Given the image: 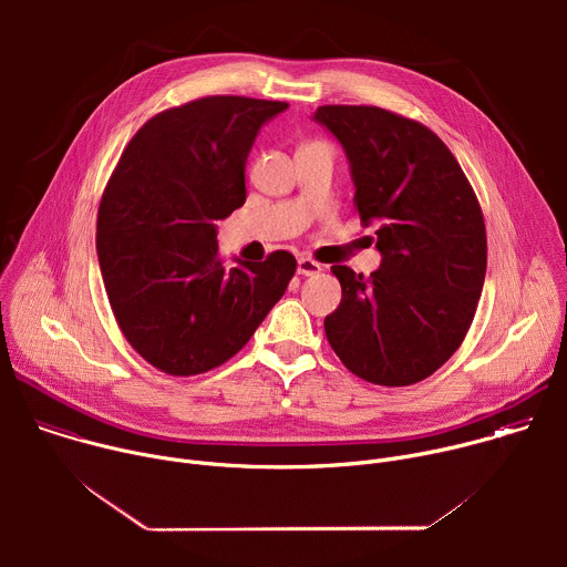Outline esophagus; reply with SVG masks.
<instances>
[{
	"mask_svg": "<svg viewBox=\"0 0 567 567\" xmlns=\"http://www.w3.org/2000/svg\"><path fill=\"white\" fill-rule=\"evenodd\" d=\"M320 271H322L320 262H316V260H311V258H307V256L298 258V274H300V276H316V274H320Z\"/></svg>",
	"mask_w": 567,
	"mask_h": 567,
	"instance_id": "34e87169",
	"label": "esophagus"
}]
</instances>
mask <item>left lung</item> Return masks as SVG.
Returning <instances> with one entry per match:
<instances>
[{"label":"left lung","instance_id":"1","mask_svg":"<svg viewBox=\"0 0 567 567\" xmlns=\"http://www.w3.org/2000/svg\"><path fill=\"white\" fill-rule=\"evenodd\" d=\"M343 145L361 221L377 224L381 267H332L341 305L326 334L343 365L377 385H413L462 346L487 274L480 202L444 141L372 105H322Z\"/></svg>","mask_w":567,"mask_h":567}]
</instances>
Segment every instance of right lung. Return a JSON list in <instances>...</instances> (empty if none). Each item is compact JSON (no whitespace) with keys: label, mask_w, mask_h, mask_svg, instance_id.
I'll list each match as a JSON object with an SVG mask.
<instances>
[{"label":"right lung","mask_w":567,"mask_h":567,"mask_svg":"<svg viewBox=\"0 0 567 567\" xmlns=\"http://www.w3.org/2000/svg\"><path fill=\"white\" fill-rule=\"evenodd\" d=\"M280 101L206 96L152 116L103 190L96 251L127 343L171 377L208 372L249 343L296 274L289 251L226 269L217 219L247 199L245 166Z\"/></svg>","instance_id":"1"}]
</instances>
